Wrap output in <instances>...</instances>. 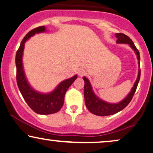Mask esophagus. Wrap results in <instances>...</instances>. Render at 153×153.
I'll list each match as a JSON object with an SVG mask.
<instances>
[{
  "label": "esophagus",
  "instance_id": "esophagus-1",
  "mask_svg": "<svg viewBox=\"0 0 153 153\" xmlns=\"http://www.w3.org/2000/svg\"><path fill=\"white\" fill-rule=\"evenodd\" d=\"M78 74L80 76H84V75L86 74V71L85 70H83L82 68H80L78 71Z\"/></svg>",
  "mask_w": 153,
  "mask_h": 153
}]
</instances>
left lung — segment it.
<instances>
[{
    "mask_svg": "<svg viewBox=\"0 0 153 153\" xmlns=\"http://www.w3.org/2000/svg\"><path fill=\"white\" fill-rule=\"evenodd\" d=\"M116 37L117 39L116 42L118 44H128L130 46L131 49H132L137 56V59L139 60L138 63L139 64L140 66V55L139 52L135 47L134 44L132 40L129 38L128 36L126 35L123 34V33H116L115 34ZM140 76H141V70H139L138 72V76L137 80H136L134 86L131 88V91L129 92L128 95L122 101L118 102L116 104H111L106 102L104 100L100 99L97 96L95 95L94 93L92 88L91 84L90 83L88 79L86 77L83 76V79L85 82L84 85V98H85V106L90 112L92 114L97 115L99 116H110L116 114L123 108H125L126 106L128 105L129 102H131L132 99L134 95L136 90H137L138 83H139Z\"/></svg>",
    "mask_w": 153,
    "mask_h": 153,
    "instance_id": "obj_1",
    "label": "left lung"
}]
</instances>
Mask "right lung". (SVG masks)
<instances>
[{"label": "right lung", "mask_w": 153, "mask_h": 153, "mask_svg": "<svg viewBox=\"0 0 153 153\" xmlns=\"http://www.w3.org/2000/svg\"><path fill=\"white\" fill-rule=\"evenodd\" d=\"M46 31L45 26H39L27 33L21 42L20 47L16 53V82L19 89L25 101L33 111L38 114L48 115L58 112L62 108L64 103V98L67 91L72 83L76 80L77 75L72 78L62 81L56 88L53 91L49 93H41L35 91L29 84L24 70L22 62L23 52L25 42L33 36L35 33H43Z\"/></svg>", "instance_id": "1"}]
</instances>
